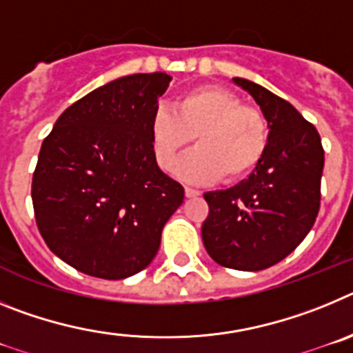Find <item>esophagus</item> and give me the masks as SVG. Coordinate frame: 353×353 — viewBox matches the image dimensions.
I'll list each match as a JSON object with an SVG mask.
<instances>
[{"label":"esophagus","mask_w":353,"mask_h":353,"mask_svg":"<svg viewBox=\"0 0 353 353\" xmlns=\"http://www.w3.org/2000/svg\"><path fill=\"white\" fill-rule=\"evenodd\" d=\"M201 192L198 191V189H192V187H185V196L187 198H196V196H199Z\"/></svg>","instance_id":"34e87169"}]
</instances>
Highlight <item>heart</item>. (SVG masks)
Wrapping results in <instances>:
<instances>
[{
	"instance_id": "obj_1",
	"label": "heart",
	"mask_w": 353,
	"mask_h": 353,
	"mask_svg": "<svg viewBox=\"0 0 353 353\" xmlns=\"http://www.w3.org/2000/svg\"><path fill=\"white\" fill-rule=\"evenodd\" d=\"M192 138L196 148L180 161L176 176L192 183L221 176L235 182L263 161L270 127L258 108L223 86L205 84L182 93L173 111L159 108L150 120V143L162 170H173Z\"/></svg>"
}]
</instances>
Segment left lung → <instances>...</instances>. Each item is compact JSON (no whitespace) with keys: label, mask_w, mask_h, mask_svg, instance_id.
<instances>
[{"label":"left lung","mask_w":353,"mask_h":353,"mask_svg":"<svg viewBox=\"0 0 353 353\" xmlns=\"http://www.w3.org/2000/svg\"><path fill=\"white\" fill-rule=\"evenodd\" d=\"M269 120L263 161L248 179L224 191L205 192L201 226L215 263L235 270L269 269L285 260L310 233L320 210L323 148L313 123L281 97L252 81L233 77Z\"/></svg>","instance_id":"obj_1"}]
</instances>
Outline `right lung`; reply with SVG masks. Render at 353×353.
<instances>
[{
	"instance_id": "right-lung-1",
	"label": "right lung",
	"mask_w": 353,
	"mask_h": 353,
	"mask_svg": "<svg viewBox=\"0 0 353 353\" xmlns=\"http://www.w3.org/2000/svg\"><path fill=\"white\" fill-rule=\"evenodd\" d=\"M171 77L132 74L67 108L43 139L31 199L48 248L101 279L146 269L183 187L161 171L150 120Z\"/></svg>"
}]
</instances>
